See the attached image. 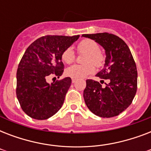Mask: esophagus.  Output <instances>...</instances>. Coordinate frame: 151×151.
I'll use <instances>...</instances> for the list:
<instances>
[{"label": "esophagus", "mask_w": 151, "mask_h": 151, "mask_svg": "<svg viewBox=\"0 0 151 151\" xmlns=\"http://www.w3.org/2000/svg\"><path fill=\"white\" fill-rule=\"evenodd\" d=\"M71 79H72V82L73 83H74L76 81H77V78H72Z\"/></svg>", "instance_id": "esophagus-1"}]
</instances>
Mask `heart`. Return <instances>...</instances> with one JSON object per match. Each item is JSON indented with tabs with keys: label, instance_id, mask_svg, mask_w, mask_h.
<instances>
[{
	"label": "heart",
	"instance_id": "heart-1",
	"mask_svg": "<svg viewBox=\"0 0 151 151\" xmlns=\"http://www.w3.org/2000/svg\"><path fill=\"white\" fill-rule=\"evenodd\" d=\"M77 48L79 53H87L84 59L85 64H75L70 66L66 70L69 76L75 78H85L94 73L96 70L94 65L97 67H101L104 63L105 58L100 52V46L94 40L84 39L78 44ZM75 53L72 47L66 48L62 52L61 59L65 63H72L75 60Z\"/></svg>",
	"mask_w": 151,
	"mask_h": 151
}]
</instances>
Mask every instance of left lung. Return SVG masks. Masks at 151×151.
<instances>
[{
	"mask_svg": "<svg viewBox=\"0 0 151 151\" xmlns=\"http://www.w3.org/2000/svg\"><path fill=\"white\" fill-rule=\"evenodd\" d=\"M104 48V68L96 74L100 83L86 81L83 96L88 108L101 117L117 116L132 103L137 90V69L131 51L122 38L109 33L83 34ZM109 81L106 86L101 83Z\"/></svg>",
	"mask_w": 151,
	"mask_h": 151,
	"instance_id": "1",
	"label": "left lung"
}]
</instances>
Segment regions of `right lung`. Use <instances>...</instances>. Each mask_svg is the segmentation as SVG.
I'll return each mask as SVG.
<instances>
[{"mask_svg": "<svg viewBox=\"0 0 151 151\" xmlns=\"http://www.w3.org/2000/svg\"><path fill=\"white\" fill-rule=\"evenodd\" d=\"M79 37L43 36L34 41L22 55L16 73V96L22 110L32 118L48 119L62 107L71 78L57 80L52 85L46 78L62 75V52Z\"/></svg>", "mask_w": 151, "mask_h": 151, "instance_id": "right-lung-1", "label": "right lung"}]
</instances>
